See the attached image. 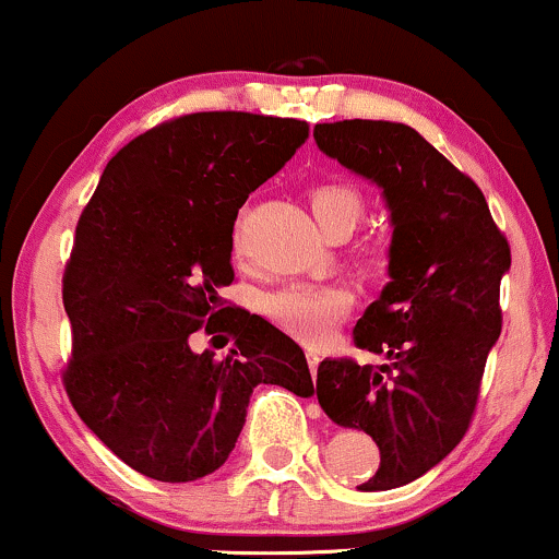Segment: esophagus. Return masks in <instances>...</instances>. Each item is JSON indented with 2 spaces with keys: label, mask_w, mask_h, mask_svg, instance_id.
Masks as SVG:
<instances>
[{
  "label": "esophagus",
  "mask_w": 559,
  "mask_h": 559,
  "mask_svg": "<svg viewBox=\"0 0 559 559\" xmlns=\"http://www.w3.org/2000/svg\"><path fill=\"white\" fill-rule=\"evenodd\" d=\"M305 355H307V365H310L312 376H316V370H318V365H320V352L312 349V346H307Z\"/></svg>",
  "instance_id": "34e87169"
}]
</instances>
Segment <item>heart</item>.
Segmentation results:
<instances>
[{"label":"heart","mask_w":559,"mask_h":559,"mask_svg":"<svg viewBox=\"0 0 559 559\" xmlns=\"http://www.w3.org/2000/svg\"><path fill=\"white\" fill-rule=\"evenodd\" d=\"M310 207L316 221L323 226L325 234L331 230H352L362 217L365 199L352 183L344 181H320L310 189ZM236 252H241V236L234 239ZM360 260L370 271H381L389 262L386 241L362 243ZM355 297L346 286L336 284H294L278 292L267 294L262 301L265 316L278 325L281 331L305 344H323L329 333L352 312Z\"/></svg>","instance_id":"1"}]
</instances>
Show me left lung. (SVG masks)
<instances>
[{"instance_id": "8db88e82", "label": "left lung", "mask_w": 559, "mask_h": 559, "mask_svg": "<svg viewBox=\"0 0 559 559\" xmlns=\"http://www.w3.org/2000/svg\"><path fill=\"white\" fill-rule=\"evenodd\" d=\"M318 146L383 189L391 210V281L355 325L352 357L318 365V402L362 428L381 452L360 491H386L431 471L463 441L486 357L502 333L499 284L510 243L484 191L415 128L389 120L318 123Z\"/></svg>"}]
</instances>
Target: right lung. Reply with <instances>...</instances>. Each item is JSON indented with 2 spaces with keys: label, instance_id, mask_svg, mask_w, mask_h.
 Listing matches in <instances>:
<instances>
[{
  "label": "right lung",
  "instance_id": "1",
  "mask_svg": "<svg viewBox=\"0 0 559 559\" xmlns=\"http://www.w3.org/2000/svg\"><path fill=\"white\" fill-rule=\"evenodd\" d=\"M305 120L191 112L128 141L75 226L62 273L81 420L141 476L186 484L228 460L258 383L310 396L305 352L226 305L239 207L307 139ZM235 336L226 358L190 333ZM226 344V342H223Z\"/></svg>",
  "mask_w": 559,
  "mask_h": 559
}]
</instances>
